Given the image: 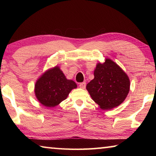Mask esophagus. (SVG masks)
<instances>
[{
	"label": "esophagus",
	"mask_w": 156,
	"mask_h": 156,
	"mask_svg": "<svg viewBox=\"0 0 156 156\" xmlns=\"http://www.w3.org/2000/svg\"><path fill=\"white\" fill-rule=\"evenodd\" d=\"M79 87H80V88H81V89H85L86 83H85V82H83V83H80V84H79Z\"/></svg>",
	"instance_id": "esophagus-1"
}]
</instances>
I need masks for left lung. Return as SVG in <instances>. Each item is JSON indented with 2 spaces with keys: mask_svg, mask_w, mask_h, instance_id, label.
<instances>
[{
  "mask_svg": "<svg viewBox=\"0 0 156 156\" xmlns=\"http://www.w3.org/2000/svg\"><path fill=\"white\" fill-rule=\"evenodd\" d=\"M94 74L86 89L100 109L109 110L122 104L130 89V80L122 68L106 58L103 63H97Z\"/></svg>",
  "mask_w": 156,
  "mask_h": 156,
  "instance_id": "8db88e82",
  "label": "left lung"
}]
</instances>
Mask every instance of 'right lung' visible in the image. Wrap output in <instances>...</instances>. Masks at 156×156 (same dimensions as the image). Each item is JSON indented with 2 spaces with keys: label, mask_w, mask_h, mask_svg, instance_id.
<instances>
[{
  "label": "right lung",
  "mask_w": 156,
  "mask_h": 156,
  "mask_svg": "<svg viewBox=\"0 0 156 156\" xmlns=\"http://www.w3.org/2000/svg\"><path fill=\"white\" fill-rule=\"evenodd\" d=\"M77 84L69 80L58 66L47 69L36 80L34 93L37 100L43 106L52 108L67 98Z\"/></svg>",
  "instance_id": "1"
}]
</instances>
